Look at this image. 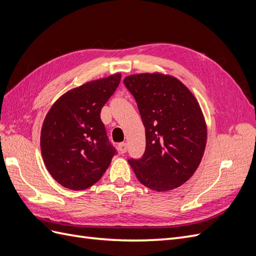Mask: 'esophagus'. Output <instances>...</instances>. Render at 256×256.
<instances>
[{
  "mask_svg": "<svg viewBox=\"0 0 256 256\" xmlns=\"http://www.w3.org/2000/svg\"><path fill=\"white\" fill-rule=\"evenodd\" d=\"M118 150L120 154H125L127 152V144L126 143L118 144Z\"/></svg>",
  "mask_w": 256,
  "mask_h": 256,
  "instance_id": "1",
  "label": "esophagus"
}]
</instances>
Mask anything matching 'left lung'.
<instances>
[{
    "label": "left lung",
    "instance_id": "1",
    "mask_svg": "<svg viewBox=\"0 0 256 256\" xmlns=\"http://www.w3.org/2000/svg\"><path fill=\"white\" fill-rule=\"evenodd\" d=\"M124 84L134 95L145 127L143 156L128 160L141 184L154 191L180 187L204 154L207 127L196 97L175 76L131 74Z\"/></svg>",
    "mask_w": 256,
    "mask_h": 256
}]
</instances>
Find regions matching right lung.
<instances>
[{
    "label": "right lung",
    "mask_w": 256,
    "mask_h": 256,
    "mask_svg": "<svg viewBox=\"0 0 256 256\" xmlns=\"http://www.w3.org/2000/svg\"><path fill=\"white\" fill-rule=\"evenodd\" d=\"M122 74L86 82L62 95L47 113L40 150L48 172L63 187L84 190L109 168L116 150L100 112L114 94Z\"/></svg>",
    "instance_id": "add662e5"
}]
</instances>
